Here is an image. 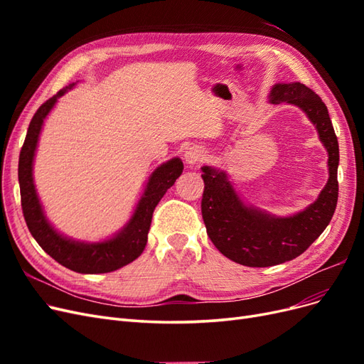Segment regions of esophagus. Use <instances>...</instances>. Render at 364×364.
Instances as JSON below:
<instances>
[{
    "instance_id": "obj_1",
    "label": "esophagus",
    "mask_w": 364,
    "mask_h": 364,
    "mask_svg": "<svg viewBox=\"0 0 364 364\" xmlns=\"http://www.w3.org/2000/svg\"><path fill=\"white\" fill-rule=\"evenodd\" d=\"M203 161V150L199 147H190L185 151V162L188 165H196Z\"/></svg>"
}]
</instances>
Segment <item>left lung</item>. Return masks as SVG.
Listing matches in <instances>:
<instances>
[{
    "mask_svg": "<svg viewBox=\"0 0 364 364\" xmlns=\"http://www.w3.org/2000/svg\"><path fill=\"white\" fill-rule=\"evenodd\" d=\"M269 102L294 105L310 118L328 151L329 179L304 211L277 217L245 205L225 171L202 167V217L208 237L226 258L247 267L277 266L299 257L331 222L338 199V142L322 98L308 86L291 82L274 85Z\"/></svg>",
    "mask_w": 364,
    "mask_h": 364,
    "instance_id": "obj_1",
    "label": "left lung"
}]
</instances>
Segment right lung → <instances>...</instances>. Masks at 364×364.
I'll return each instance as SVG.
<instances>
[{
	"label": "right lung",
	"mask_w": 364,
	"mask_h": 364,
	"mask_svg": "<svg viewBox=\"0 0 364 364\" xmlns=\"http://www.w3.org/2000/svg\"><path fill=\"white\" fill-rule=\"evenodd\" d=\"M74 85L75 83L65 86L56 95H53L50 100L38 109L30 121L24 146L19 153L18 165L21 206H23V214L30 234L53 259L77 273H107L127 266L144 250L153 211H155L164 194L182 174L183 164L179 158H173L159 165L150 174L146 190L141 196L134 215L112 238L98 241V243H83V241H74L59 234L43 214L36 194L35 183H33V159H35L43 119L56 105L58 98L70 91Z\"/></svg>",
	"instance_id": "obj_1"
}]
</instances>
